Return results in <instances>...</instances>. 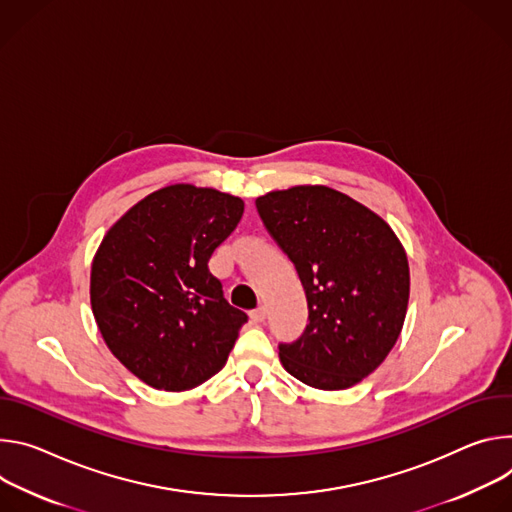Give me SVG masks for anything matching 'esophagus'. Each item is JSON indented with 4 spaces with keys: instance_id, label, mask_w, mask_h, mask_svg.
Returning a JSON list of instances; mask_svg holds the SVG:
<instances>
[{
    "instance_id": "34e87169",
    "label": "esophagus",
    "mask_w": 512,
    "mask_h": 512,
    "mask_svg": "<svg viewBox=\"0 0 512 512\" xmlns=\"http://www.w3.org/2000/svg\"><path fill=\"white\" fill-rule=\"evenodd\" d=\"M266 315H268L266 307H258L256 311H252V313H250V319H252L254 323H262V321L266 319Z\"/></svg>"
}]
</instances>
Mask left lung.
I'll list each match as a JSON object with an SVG mask.
<instances>
[{"mask_svg":"<svg viewBox=\"0 0 512 512\" xmlns=\"http://www.w3.org/2000/svg\"><path fill=\"white\" fill-rule=\"evenodd\" d=\"M256 209L295 264L309 305L305 333L278 346L280 364L319 390L362 382L405 323L411 276L401 240L378 213L325 185L270 191Z\"/></svg>","mask_w":512,"mask_h":512,"instance_id":"8db88e82","label":"left lung"}]
</instances>
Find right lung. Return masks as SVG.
Masks as SVG:
<instances>
[{
	"mask_svg": "<svg viewBox=\"0 0 512 512\" xmlns=\"http://www.w3.org/2000/svg\"><path fill=\"white\" fill-rule=\"evenodd\" d=\"M244 213L236 195L187 183L130 207L91 264V309L109 352L152 388L183 392L217 374L248 315L223 299L213 250Z\"/></svg>",
	"mask_w": 512,
	"mask_h": 512,
	"instance_id": "right-lung-1",
	"label": "right lung"
}]
</instances>
